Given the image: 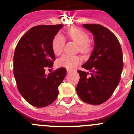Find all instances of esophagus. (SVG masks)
Segmentation results:
<instances>
[{
    "instance_id": "obj_1",
    "label": "esophagus",
    "mask_w": 134,
    "mask_h": 134,
    "mask_svg": "<svg viewBox=\"0 0 134 134\" xmlns=\"http://www.w3.org/2000/svg\"><path fill=\"white\" fill-rule=\"evenodd\" d=\"M66 70H67V72H72V70L70 69H67Z\"/></svg>"
}]
</instances>
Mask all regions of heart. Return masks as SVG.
<instances>
[{
    "label": "heart",
    "mask_w": 134,
    "mask_h": 134,
    "mask_svg": "<svg viewBox=\"0 0 134 134\" xmlns=\"http://www.w3.org/2000/svg\"><path fill=\"white\" fill-rule=\"evenodd\" d=\"M69 38L79 45V49L81 52L87 53L90 50L88 43L89 36L85 31L78 28L72 27L67 32ZM65 43V39L60 34L55 35L52 42V48L55 55H59L62 53ZM81 62V58L78 55H64L57 60L56 64L58 67L72 69Z\"/></svg>",
    "instance_id": "obj_1"
}]
</instances>
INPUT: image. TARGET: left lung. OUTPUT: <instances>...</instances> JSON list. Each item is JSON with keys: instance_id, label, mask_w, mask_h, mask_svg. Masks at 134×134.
<instances>
[{"instance_id": "8db88e82", "label": "left lung", "mask_w": 134, "mask_h": 134, "mask_svg": "<svg viewBox=\"0 0 134 134\" xmlns=\"http://www.w3.org/2000/svg\"><path fill=\"white\" fill-rule=\"evenodd\" d=\"M94 36V46L88 60L79 70L80 80L76 92L82 100L97 105L108 100L119 85L123 70V54L115 35L103 26L84 24Z\"/></svg>"}]
</instances>
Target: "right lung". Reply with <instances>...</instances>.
<instances>
[{
  "label": "right lung",
  "mask_w": 134,
  "mask_h": 134,
  "mask_svg": "<svg viewBox=\"0 0 134 134\" xmlns=\"http://www.w3.org/2000/svg\"><path fill=\"white\" fill-rule=\"evenodd\" d=\"M62 25L32 27L19 41L13 58L14 76L20 94L36 107L52 103L58 94V86L66 76V70L59 68L46 74L52 68L55 55L52 42Z\"/></svg>",
  "instance_id": "obj_1"
}]
</instances>
